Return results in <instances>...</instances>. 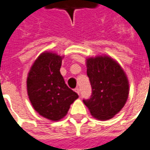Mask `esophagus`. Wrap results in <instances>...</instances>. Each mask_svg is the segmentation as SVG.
<instances>
[{"instance_id": "34e87169", "label": "esophagus", "mask_w": 150, "mask_h": 150, "mask_svg": "<svg viewBox=\"0 0 150 150\" xmlns=\"http://www.w3.org/2000/svg\"><path fill=\"white\" fill-rule=\"evenodd\" d=\"M75 92H76V93H77V94L79 95V92H80V91H79V88H75Z\"/></svg>"}]
</instances>
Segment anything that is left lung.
<instances>
[{
	"label": "left lung",
	"mask_w": 150,
	"mask_h": 150,
	"mask_svg": "<svg viewBox=\"0 0 150 150\" xmlns=\"http://www.w3.org/2000/svg\"><path fill=\"white\" fill-rule=\"evenodd\" d=\"M86 65L92 94L89 100H83V103L96 119H111L122 109L129 97V79L125 72L108 55L88 58Z\"/></svg>",
	"instance_id": "obj_1"
}]
</instances>
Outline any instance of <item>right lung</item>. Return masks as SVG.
<instances>
[{
  "label": "right lung",
  "mask_w": 150,
  "mask_h": 150,
  "mask_svg": "<svg viewBox=\"0 0 150 150\" xmlns=\"http://www.w3.org/2000/svg\"><path fill=\"white\" fill-rule=\"evenodd\" d=\"M63 56L51 51L42 53L34 61L26 79L32 106L40 116L52 121L67 115L79 96L67 86L60 73Z\"/></svg>",
  "instance_id": "right-lung-1"
}]
</instances>
